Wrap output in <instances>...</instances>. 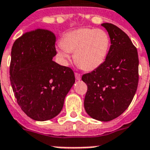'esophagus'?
Listing matches in <instances>:
<instances>
[{"label": "esophagus", "instance_id": "obj_1", "mask_svg": "<svg viewBox=\"0 0 150 150\" xmlns=\"http://www.w3.org/2000/svg\"><path fill=\"white\" fill-rule=\"evenodd\" d=\"M75 78H76V81H80L81 79V74H77V73H75Z\"/></svg>", "mask_w": 150, "mask_h": 150}]
</instances>
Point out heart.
<instances>
[{
	"mask_svg": "<svg viewBox=\"0 0 150 150\" xmlns=\"http://www.w3.org/2000/svg\"><path fill=\"white\" fill-rule=\"evenodd\" d=\"M60 45L57 56L63 64H67L69 53H74V62L80 68L93 71L105 62L110 50V38L101 29L80 28L65 33Z\"/></svg>",
	"mask_w": 150,
	"mask_h": 150,
	"instance_id": "b5f03b06",
	"label": "heart"
}]
</instances>
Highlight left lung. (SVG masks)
Masks as SVG:
<instances>
[{"label": "left lung", "mask_w": 150, "mask_h": 150, "mask_svg": "<svg viewBox=\"0 0 150 150\" xmlns=\"http://www.w3.org/2000/svg\"><path fill=\"white\" fill-rule=\"evenodd\" d=\"M110 38L105 62L83 74L88 86L84 109L93 119L110 121L121 115L132 103L139 83V56L129 37L111 23H103Z\"/></svg>", "instance_id": "1"}]
</instances>
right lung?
I'll use <instances>...</instances> for the list:
<instances>
[{
	"label": "right lung",
	"instance_id": "add662e5",
	"mask_svg": "<svg viewBox=\"0 0 150 150\" xmlns=\"http://www.w3.org/2000/svg\"><path fill=\"white\" fill-rule=\"evenodd\" d=\"M55 41L52 31L37 29L18 38L11 49L10 81L15 97L23 112L38 121L62 111L75 83L74 71L52 60Z\"/></svg>",
	"mask_w": 150,
	"mask_h": 150
}]
</instances>
